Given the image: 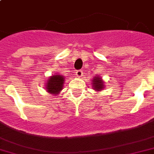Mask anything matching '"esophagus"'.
I'll return each instance as SVG.
<instances>
[{"mask_svg":"<svg viewBox=\"0 0 154 154\" xmlns=\"http://www.w3.org/2000/svg\"><path fill=\"white\" fill-rule=\"evenodd\" d=\"M75 75L77 76V77H82V75H83V71L82 70H77L75 72Z\"/></svg>","mask_w":154,"mask_h":154,"instance_id":"1","label":"esophagus"}]
</instances>
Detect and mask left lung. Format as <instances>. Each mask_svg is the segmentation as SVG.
<instances>
[{
	"instance_id": "left-lung-1",
	"label": "left lung",
	"mask_w": 154,
	"mask_h": 154,
	"mask_svg": "<svg viewBox=\"0 0 154 154\" xmlns=\"http://www.w3.org/2000/svg\"><path fill=\"white\" fill-rule=\"evenodd\" d=\"M92 88L96 92H101L105 88V82L103 80V78L98 75L94 76L92 80Z\"/></svg>"
}]
</instances>
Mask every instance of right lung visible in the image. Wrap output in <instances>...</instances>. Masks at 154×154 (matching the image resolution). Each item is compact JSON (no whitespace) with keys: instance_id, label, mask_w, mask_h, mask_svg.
Segmentation results:
<instances>
[{"instance_id":"right-lung-1","label":"right lung","mask_w":154,"mask_h":154,"mask_svg":"<svg viewBox=\"0 0 154 154\" xmlns=\"http://www.w3.org/2000/svg\"><path fill=\"white\" fill-rule=\"evenodd\" d=\"M65 78H66L65 76L60 75H53L50 76L47 79L45 89L49 94L58 95L60 91L63 89Z\"/></svg>"}]
</instances>
